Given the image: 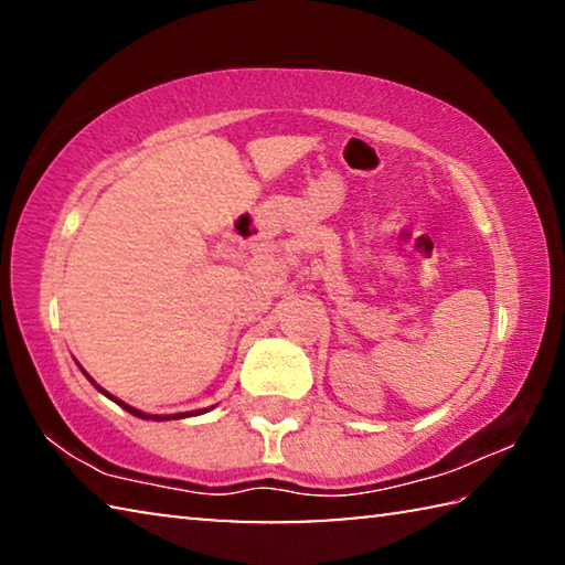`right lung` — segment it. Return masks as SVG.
Returning a JSON list of instances; mask_svg holds the SVG:
<instances>
[{"instance_id":"1","label":"right lung","mask_w":565,"mask_h":565,"mask_svg":"<svg viewBox=\"0 0 565 565\" xmlns=\"http://www.w3.org/2000/svg\"><path fill=\"white\" fill-rule=\"evenodd\" d=\"M97 388H99V386H97ZM99 391H102V394H104V396H109V394H107V391H104V388H99ZM109 398H111V401H117V404H119V406H124V408H127V411H129V414H134V416H139V418H159V416H147V414H141V411H137V408H131V406H127V404H124V401H119V398H114V396H109ZM191 414H194V411H191ZM186 416H189V414H186ZM161 418H164V416H161ZM167 418H184V414H181V416H179V414H177V416H167Z\"/></svg>"}]
</instances>
